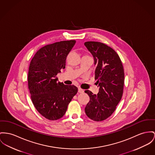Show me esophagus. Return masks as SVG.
<instances>
[{"label":"esophagus","mask_w":155,"mask_h":155,"mask_svg":"<svg viewBox=\"0 0 155 155\" xmlns=\"http://www.w3.org/2000/svg\"><path fill=\"white\" fill-rule=\"evenodd\" d=\"M78 92L79 93H83L84 92V90L81 89V88H79L78 89Z\"/></svg>","instance_id":"esophagus-1"}]
</instances>
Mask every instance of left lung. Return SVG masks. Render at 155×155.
Returning <instances> with one entry per match:
<instances>
[{
    "mask_svg": "<svg viewBox=\"0 0 155 155\" xmlns=\"http://www.w3.org/2000/svg\"><path fill=\"white\" fill-rule=\"evenodd\" d=\"M84 45L93 55L96 65L94 78L99 87L97 94L89 90L84 91L90 97L84 110L91 119L101 122L112 115L122 99L124 67L118 54L107 45L92 41H86Z\"/></svg>",
    "mask_w": 155,
    "mask_h": 155,
    "instance_id": "8db88e82",
    "label": "left lung"
}]
</instances>
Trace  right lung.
Here are the masks:
<instances>
[{
    "instance_id": "obj_1",
    "label": "right lung",
    "mask_w": 155,
    "mask_h": 155,
    "mask_svg": "<svg viewBox=\"0 0 155 155\" xmlns=\"http://www.w3.org/2000/svg\"><path fill=\"white\" fill-rule=\"evenodd\" d=\"M75 43L71 40L47 45L37 51L30 63L28 87L31 101L47 119L56 120L62 117L78 92L77 87L58 82L56 77L65 68L66 57Z\"/></svg>"
}]
</instances>
